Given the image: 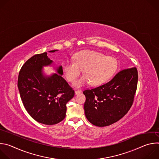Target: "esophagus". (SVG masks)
Listing matches in <instances>:
<instances>
[{"mask_svg":"<svg viewBox=\"0 0 159 159\" xmlns=\"http://www.w3.org/2000/svg\"><path fill=\"white\" fill-rule=\"evenodd\" d=\"M80 93H81V90H75V94H79Z\"/></svg>","mask_w":159,"mask_h":159,"instance_id":"obj_1","label":"esophagus"}]
</instances>
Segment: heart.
I'll return each instance as SVG.
<instances>
[{"label":"heart","mask_w":159,"mask_h":159,"mask_svg":"<svg viewBox=\"0 0 159 159\" xmlns=\"http://www.w3.org/2000/svg\"><path fill=\"white\" fill-rule=\"evenodd\" d=\"M118 61L112 57L93 50H84L77 53L74 60L68 61L63 66V74L69 82H74L83 70L84 75L74 84L77 87L89 82L93 86L102 84L116 73Z\"/></svg>","instance_id":"obj_1"}]
</instances>
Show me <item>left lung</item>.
Masks as SVG:
<instances>
[{"mask_svg":"<svg viewBox=\"0 0 159 159\" xmlns=\"http://www.w3.org/2000/svg\"><path fill=\"white\" fill-rule=\"evenodd\" d=\"M136 67L123 69L111 80L84 90L85 115L93 125L103 127L121 119L131 108L138 83Z\"/></svg>","mask_w":159,"mask_h":159,"instance_id":"1","label":"left lung"}]
</instances>
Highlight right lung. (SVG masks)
Segmentation results:
<instances>
[{"instance_id": "1", "label": "right lung", "mask_w": 159, "mask_h": 159, "mask_svg": "<svg viewBox=\"0 0 159 159\" xmlns=\"http://www.w3.org/2000/svg\"><path fill=\"white\" fill-rule=\"evenodd\" d=\"M52 62L47 52L33 56L22 66L17 80L20 96L27 112L37 122L47 125L57 124L65 118L66 104L75 95L74 90L61 77V66L57 69L59 74L43 75V66Z\"/></svg>"}]
</instances>
